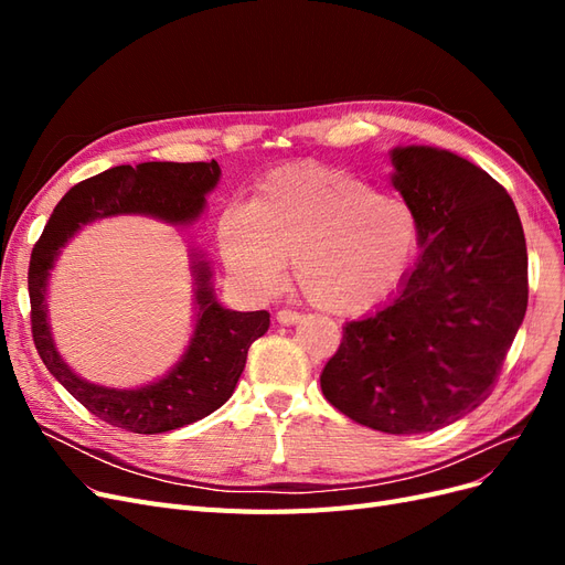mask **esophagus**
<instances>
[{
  "label": "esophagus",
  "instance_id": "34e87169",
  "mask_svg": "<svg viewBox=\"0 0 565 565\" xmlns=\"http://www.w3.org/2000/svg\"><path fill=\"white\" fill-rule=\"evenodd\" d=\"M299 313L297 311H289V309H282V311H278V316H276V320L280 322V324H295V322H299Z\"/></svg>",
  "mask_w": 565,
  "mask_h": 565
}]
</instances>
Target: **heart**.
I'll return each instance as SVG.
<instances>
[{
	"instance_id": "obj_1",
	"label": "heart",
	"mask_w": 565,
	"mask_h": 565,
	"mask_svg": "<svg viewBox=\"0 0 565 565\" xmlns=\"http://www.w3.org/2000/svg\"><path fill=\"white\" fill-rule=\"evenodd\" d=\"M417 214L347 169L299 162L270 172L249 204L218 218L226 268L249 295L282 285L332 316L367 313L398 295L417 256Z\"/></svg>"
}]
</instances>
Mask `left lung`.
Masks as SVG:
<instances>
[{
	"mask_svg": "<svg viewBox=\"0 0 565 565\" xmlns=\"http://www.w3.org/2000/svg\"><path fill=\"white\" fill-rule=\"evenodd\" d=\"M388 156L419 256L396 297L347 322L320 386L353 422L405 436L443 429L492 393L525 316L527 252L514 200L481 167L434 146Z\"/></svg>",
	"mask_w": 565,
	"mask_h": 565,
	"instance_id": "1",
	"label": "left lung"
}]
</instances>
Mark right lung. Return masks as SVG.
<instances>
[{"instance_id": "obj_1", "label": "right lung", "mask_w": 565, "mask_h": 565, "mask_svg": "<svg viewBox=\"0 0 565 565\" xmlns=\"http://www.w3.org/2000/svg\"><path fill=\"white\" fill-rule=\"evenodd\" d=\"M221 167L212 162L119 164L73 185L56 204L40 243L32 249L28 289L32 339L46 370L92 415L134 434H164L212 415L235 391L252 341L266 334L268 311H231L214 295V270L204 254L191 252L193 334L179 361L160 380L136 388L87 382L71 370L56 349L49 324V278L63 247L100 218L141 214L169 226H191L204 214L207 195L218 185Z\"/></svg>"}]
</instances>
